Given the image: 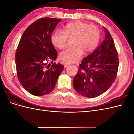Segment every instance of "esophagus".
Instances as JSON below:
<instances>
[{
	"label": "esophagus",
	"instance_id": "obj_1",
	"mask_svg": "<svg viewBox=\"0 0 134 134\" xmlns=\"http://www.w3.org/2000/svg\"><path fill=\"white\" fill-rule=\"evenodd\" d=\"M64 65V67L65 68H66L68 66H69V65H70V63H68V62H65Z\"/></svg>",
	"mask_w": 134,
	"mask_h": 134
}]
</instances>
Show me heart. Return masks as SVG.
<instances>
[{"label": "heart", "instance_id": "heart-1", "mask_svg": "<svg viewBox=\"0 0 134 134\" xmlns=\"http://www.w3.org/2000/svg\"><path fill=\"white\" fill-rule=\"evenodd\" d=\"M68 37H74V46L62 51L60 58L65 62L74 63L81 58L84 51L86 53H90L97 47L100 40V32L96 26L78 21L68 23L64 31H55L51 39L52 44L62 50L66 46Z\"/></svg>", "mask_w": 134, "mask_h": 134}]
</instances>
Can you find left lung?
I'll return each mask as SVG.
<instances>
[{
  "instance_id": "obj_1",
  "label": "left lung",
  "mask_w": 134,
  "mask_h": 134,
  "mask_svg": "<svg viewBox=\"0 0 134 134\" xmlns=\"http://www.w3.org/2000/svg\"><path fill=\"white\" fill-rule=\"evenodd\" d=\"M105 39L92 53L83 59L74 77L75 91L83 96L94 98L106 92L116 79L119 60L114 41L103 27Z\"/></svg>"
}]
</instances>
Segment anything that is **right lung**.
<instances>
[{
  "mask_svg": "<svg viewBox=\"0 0 134 134\" xmlns=\"http://www.w3.org/2000/svg\"><path fill=\"white\" fill-rule=\"evenodd\" d=\"M62 20L49 17L37 19L28 26L20 40L15 62L19 82L31 94L41 96L54 90L64 65L48 64L58 56L51 34ZM52 63H53L51 62Z\"/></svg>",
  "mask_w": 134,
  "mask_h": 134,
  "instance_id": "add662e5",
  "label": "right lung"
}]
</instances>
